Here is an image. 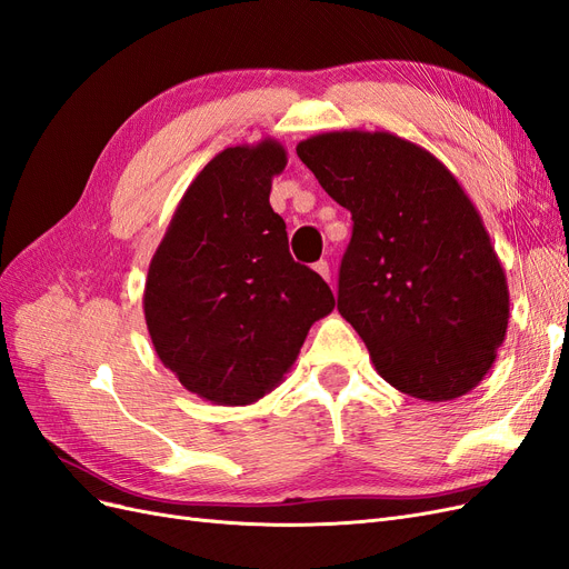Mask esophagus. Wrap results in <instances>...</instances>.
<instances>
[{"mask_svg": "<svg viewBox=\"0 0 569 569\" xmlns=\"http://www.w3.org/2000/svg\"><path fill=\"white\" fill-rule=\"evenodd\" d=\"M313 268H316V272L320 274V278H325L327 282H330V278H332V272H330V263H327V261H318Z\"/></svg>", "mask_w": 569, "mask_h": 569, "instance_id": "esophagus-1", "label": "esophagus"}]
</instances>
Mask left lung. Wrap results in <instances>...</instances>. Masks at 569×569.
Listing matches in <instances>:
<instances>
[{"mask_svg":"<svg viewBox=\"0 0 569 569\" xmlns=\"http://www.w3.org/2000/svg\"><path fill=\"white\" fill-rule=\"evenodd\" d=\"M353 234L337 308L399 391L451 401L491 370L508 282L475 203L427 149L391 132L339 130L297 144Z\"/></svg>","mask_w":569,"mask_h":569,"instance_id":"8db88e82","label":"left lung"}]
</instances>
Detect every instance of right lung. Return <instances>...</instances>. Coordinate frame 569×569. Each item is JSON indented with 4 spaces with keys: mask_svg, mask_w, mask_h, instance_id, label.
Returning <instances> with one entry per match:
<instances>
[{
    "mask_svg": "<svg viewBox=\"0 0 569 569\" xmlns=\"http://www.w3.org/2000/svg\"><path fill=\"white\" fill-rule=\"evenodd\" d=\"M278 140L222 149L187 187L153 253L144 320L161 363L218 406L263 399L295 366L311 325L332 313L327 282L289 253L272 211Z\"/></svg>",
    "mask_w": 569,
    "mask_h": 569,
    "instance_id": "right-lung-1",
    "label": "right lung"
}]
</instances>
